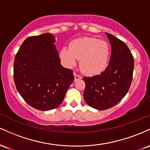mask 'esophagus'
I'll return each mask as SVG.
<instances>
[{"instance_id":"1","label":"esophagus","mask_w":150,"mask_h":150,"mask_svg":"<svg viewBox=\"0 0 150 150\" xmlns=\"http://www.w3.org/2000/svg\"><path fill=\"white\" fill-rule=\"evenodd\" d=\"M74 80L75 81H77V80H79V79H81V76L80 75H79V74H77L76 73H74Z\"/></svg>"}]
</instances>
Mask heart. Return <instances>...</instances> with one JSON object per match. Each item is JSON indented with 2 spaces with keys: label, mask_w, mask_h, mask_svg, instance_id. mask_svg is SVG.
I'll use <instances>...</instances> for the list:
<instances>
[{
  "label": "heart",
  "mask_w": 150,
  "mask_h": 150,
  "mask_svg": "<svg viewBox=\"0 0 150 150\" xmlns=\"http://www.w3.org/2000/svg\"><path fill=\"white\" fill-rule=\"evenodd\" d=\"M108 45L95 38H83L73 40L69 48L64 47L60 51V58L67 67H74L80 59V68L84 74L93 76L105 69L110 59Z\"/></svg>",
  "instance_id": "1"
}]
</instances>
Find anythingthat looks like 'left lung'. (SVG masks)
I'll return each instance as SVG.
<instances>
[{
    "label": "left lung",
    "instance_id": "1",
    "mask_svg": "<svg viewBox=\"0 0 150 150\" xmlns=\"http://www.w3.org/2000/svg\"><path fill=\"white\" fill-rule=\"evenodd\" d=\"M111 46L108 66L99 75L83 77V98L89 106L97 110L110 108L125 97L132 83L134 59L127 45L105 33Z\"/></svg>",
    "mask_w": 150,
    "mask_h": 150
}]
</instances>
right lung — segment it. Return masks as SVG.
<instances>
[{"mask_svg":"<svg viewBox=\"0 0 150 150\" xmlns=\"http://www.w3.org/2000/svg\"><path fill=\"white\" fill-rule=\"evenodd\" d=\"M55 42L50 33L29 37L13 65L18 93L30 106L43 111L59 106L74 79L73 71L60 64Z\"/></svg>","mask_w":150,"mask_h":150,"instance_id":"right-lung-1","label":"right lung"}]
</instances>
